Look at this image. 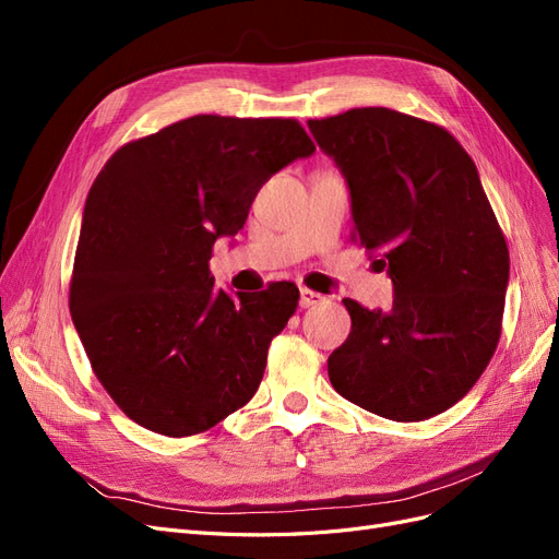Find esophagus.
Here are the masks:
<instances>
[{
    "instance_id": "34e87169",
    "label": "esophagus",
    "mask_w": 559,
    "mask_h": 559,
    "mask_svg": "<svg viewBox=\"0 0 559 559\" xmlns=\"http://www.w3.org/2000/svg\"><path fill=\"white\" fill-rule=\"evenodd\" d=\"M326 298L321 296V294H317V292H310V289H300V300H298V306L300 308H314V306H321V302H324Z\"/></svg>"
}]
</instances>
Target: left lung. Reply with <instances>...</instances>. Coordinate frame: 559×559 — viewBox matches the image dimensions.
I'll list each match as a JSON object with an SVG mask.
<instances>
[{"label":"left lung","mask_w":559,"mask_h":559,"mask_svg":"<svg viewBox=\"0 0 559 559\" xmlns=\"http://www.w3.org/2000/svg\"><path fill=\"white\" fill-rule=\"evenodd\" d=\"M308 128L347 181L354 240L394 284L386 312L343 300L352 331L331 384L386 419L443 413L492 359L511 270L476 163L445 128L384 107Z\"/></svg>","instance_id":"8db88e82"}]
</instances>
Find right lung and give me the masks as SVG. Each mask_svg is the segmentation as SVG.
I'll return each instance as SVG.
<instances>
[{"label": "right lung", "mask_w": 559, "mask_h": 559, "mask_svg": "<svg viewBox=\"0 0 559 559\" xmlns=\"http://www.w3.org/2000/svg\"><path fill=\"white\" fill-rule=\"evenodd\" d=\"M312 154L294 118L200 114L121 146L93 181L70 312L97 380L144 429L207 431L257 394L298 289H214L212 247L270 177Z\"/></svg>", "instance_id": "add662e5"}]
</instances>
